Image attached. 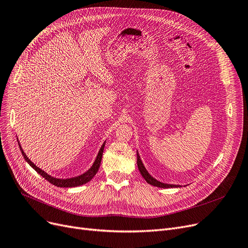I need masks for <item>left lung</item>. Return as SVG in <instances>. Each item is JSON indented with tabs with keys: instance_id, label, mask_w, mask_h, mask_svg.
<instances>
[{
	"instance_id": "obj_1",
	"label": "left lung",
	"mask_w": 248,
	"mask_h": 248,
	"mask_svg": "<svg viewBox=\"0 0 248 248\" xmlns=\"http://www.w3.org/2000/svg\"><path fill=\"white\" fill-rule=\"evenodd\" d=\"M137 163H138V168L140 170V173L145 178V180L148 182L149 185L154 186L157 187H161V188H170V187H180L181 186H177V185H168V184H163V182H160L157 179H155L153 176H151L149 174V172L147 171V169L145 168L141 158H140L139 153L137 152Z\"/></svg>"
}]
</instances>
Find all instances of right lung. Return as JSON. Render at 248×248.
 Returning a JSON list of instances; mask_svg holds the SVG:
<instances>
[{
    "label": "right lung",
    "instance_id": "right-lung-1",
    "mask_svg": "<svg viewBox=\"0 0 248 248\" xmlns=\"http://www.w3.org/2000/svg\"><path fill=\"white\" fill-rule=\"evenodd\" d=\"M18 141V140H17ZM19 144V142H18ZM104 146H105V142L102 144L99 152H98V155L97 157H96L95 161L93 165L91 166V168L86 171L85 173L79 175V176H76V177H71V178H66V179H62V178H56V177H52L50 176L49 174H47L46 172H45L44 170H41L39 167H37L33 162H31V160L26 156V154L23 152V149L22 147H21V145L19 144V148L21 150V152H22V155L24 157V159L26 160V162L33 168L38 174H40L42 177L46 178L48 182H50L51 185L56 186H59V187H75V186H82V185H85L87 184L88 181H90L94 175L97 173V171L100 167V163H101V159H102V154H103V150H104Z\"/></svg>",
    "mask_w": 248,
    "mask_h": 248
}]
</instances>
